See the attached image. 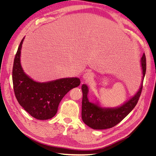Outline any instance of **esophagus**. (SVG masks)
Returning a JSON list of instances; mask_svg holds the SVG:
<instances>
[{"instance_id":"obj_1","label":"esophagus","mask_w":156,"mask_h":156,"mask_svg":"<svg viewBox=\"0 0 156 156\" xmlns=\"http://www.w3.org/2000/svg\"><path fill=\"white\" fill-rule=\"evenodd\" d=\"M93 75L90 72H87L85 73L84 75H83V79L85 81H90L93 78Z\"/></svg>"}]
</instances>
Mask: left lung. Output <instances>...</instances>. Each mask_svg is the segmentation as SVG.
I'll return each instance as SVG.
<instances>
[{"label":"left lung","mask_w":156,"mask_h":156,"mask_svg":"<svg viewBox=\"0 0 156 156\" xmlns=\"http://www.w3.org/2000/svg\"><path fill=\"white\" fill-rule=\"evenodd\" d=\"M143 80L137 93L122 105L117 108H102L98 104L90 102L87 99L88 87L83 84L81 117L84 123L94 129H104L112 128L119 123L135 108L143 90V83L146 70V59L144 53L141 59Z\"/></svg>","instance_id":"1"}]
</instances>
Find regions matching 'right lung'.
<instances>
[{"mask_svg":"<svg viewBox=\"0 0 156 156\" xmlns=\"http://www.w3.org/2000/svg\"><path fill=\"white\" fill-rule=\"evenodd\" d=\"M21 40L15 55L12 80L15 97L27 112L38 120H48L56 114L59 103L72 89L80 84L78 78H65L47 83L33 81L23 72L20 63Z\"/></svg>","mask_w":156,"mask_h":156,"instance_id":"right-lung-1","label":"right lung"}]
</instances>
